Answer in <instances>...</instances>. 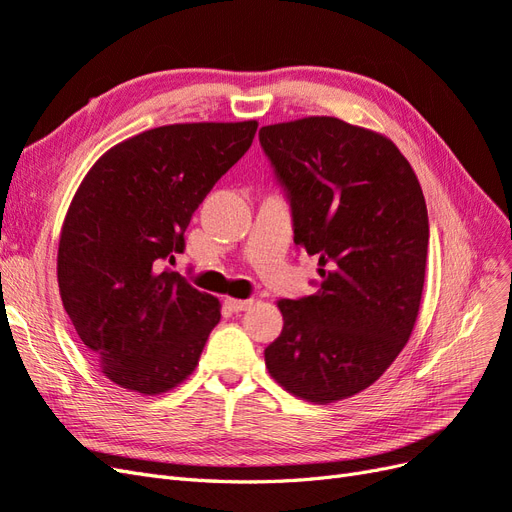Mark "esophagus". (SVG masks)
<instances>
[{
  "instance_id": "1",
  "label": "esophagus",
  "mask_w": 512,
  "mask_h": 512,
  "mask_svg": "<svg viewBox=\"0 0 512 512\" xmlns=\"http://www.w3.org/2000/svg\"><path fill=\"white\" fill-rule=\"evenodd\" d=\"M226 305L232 309V312H245L254 305L252 299H235V297H226Z\"/></svg>"
}]
</instances>
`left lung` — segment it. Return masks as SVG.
<instances>
[{
    "label": "left lung",
    "instance_id": "obj_1",
    "mask_svg": "<svg viewBox=\"0 0 512 512\" xmlns=\"http://www.w3.org/2000/svg\"><path fill=\"white\" fill-rule=\"evenodd\" d=\"M288 192L294 243L318 256V292L282 299V335L265 350L277 384L312 404L365 391L404 350L421 307L429 218L391 138L337 117L260 128Z\"/></svg>",
    "mask_w": 512,
    "mask_h": 512
}]
</instances>
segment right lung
I'll list each match as a JSON object with an SVG mask.
<instances>
[{
	"mask_svg": "<svg viewBox=\"0 0 512 512\" xmlns=\"http://www.w3.org/2000/svg\"><path fill=\"white\" fill-rule=\"evenodd\" d=\"M258 121L173 123L108 149L68 207L57 282L102 374L141 395L175 389L220 322V301L164 269L192 213L250 149Z\"/></svg>",
	"mask_w": 512,
	"mask_h": 512,
	"instance_id": "right-lung-1",
	"label": "right lung"
}]
</instances>
